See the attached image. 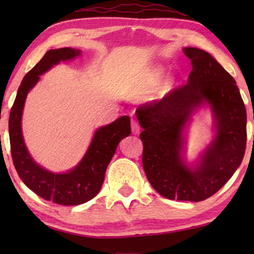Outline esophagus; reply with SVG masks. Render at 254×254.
I'll use <instances>...</instances> for the list:
<instances>
[{"label": "esophagus", "mask_w": 254, "mask_h": 254, "mask_svg": "<svg viewBox=\"0 0 254 254\" xmlns=\"http://www.w3.org/2000/svg\"><path fill=\"white\" fill-rule=\"evenodd\" d=\"M130 126H131V131H133L134 134H137L138 131H140V125L137 124L136 120L131 119V121H130Z\"/></svg>", "instance_id": "esophagus-1"}]
</instances>
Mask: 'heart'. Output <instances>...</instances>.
<instances>
[{"label":"heart","instance_id":"obj_1","mask_svg":"<svg viewBox=\"0 0 254 254\" xmlns=\"http://www.w3.org/2000/svg\"><path fill=\"white\" fill-rule=\"evenodd\" d=\"M159 77H161V72H155L154 75H151L150 77L145 78L142 81L140 84L137 85V91L138 92H148L150 91L151 89H154V86L156 85V83L158 82Z\"/></svg>","mask_w":254,"mask_h":254}]
</instances>
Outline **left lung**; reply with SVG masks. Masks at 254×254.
I'll use <instances>...</instances> for the list:
<instances>
[{
	"mask_svg": "<svg viewBox=\"0 0 254 254\" xmlns=\"http://www.w3.org/2000/svg\"><path fill=\"white\" fill-rule=\"evenodd\" d=\"M192 70L189 81L161 100L135 111L143 128L142 164L151 186L170 200L202 201L214 195L243 161L246 110L236 81L206 51L186 47ZM207 101L217 118L218 133L194 170L181 159L182 129L190 113Z\"/></svg>",
	"mask_w": 254,
	"mask_h": 254,
	"instance_id": "left-lung-1",
	"label": "left lung"
}]
</instances>
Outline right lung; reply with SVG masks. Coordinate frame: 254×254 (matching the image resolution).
Wrapping results in <instances>:
<instances>
[{"label": "right lung", "mask_w": 254, "mask_h": 254, "mask_svg": "<svg viewBox=\"0 0 254 254\" xmlns=\"http://www.w3.org/2000/svg\"><path fill=\"white\" fill-rule=\"evenodd\" d=\"M79 53V51L68 47L48 51L24 76L9 117L10 150L19 178L37 195L62 206L84 203L98 194L105 178L107 165L112 159L118 144L131 131L130 118L127 116L99 128L82 162L71 171L62 175L47 171L32 161L24 144L20 128L27 92L36 85L39 75L62 60H71Z\"/></svg>", "instance_id": "obj_1"}]
</instances>
